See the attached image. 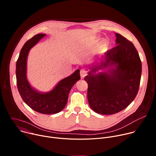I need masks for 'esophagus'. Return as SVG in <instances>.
Wrapping results in <instances>:
<instances>
[{"mask_svg":"<svg viewBox=\"0 0 156 156\" xmlns=\"http://www.w3.org/2000/svg\"><path fill=\"white\" fill-rule=\"evenodd\" d=\"M87 74V72L86 70H85L84 69H82L80 70V76L82 78H84L85 76H86Z\"/></svg>","mask_w":156,"mask_h":156,"instance_id":"obj_1","label":"esophagus"}]
</instances>
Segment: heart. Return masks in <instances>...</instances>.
Wrapping results in <instances>:
<instances>
[{"mask_svg":"<svg viewBox=\"0 0 156 156\" xmlns=\"http://www.w3.org/2000/svg\"><path fill=\"white\" fill-rule=\"evenodd\" d=\"M102 45H103V46H105V43L104 42L102 43Z\"/></svg>","mask_w":156,"mask_h":156,"instance_id":"heart-1","label":"heart"}]
</instances>
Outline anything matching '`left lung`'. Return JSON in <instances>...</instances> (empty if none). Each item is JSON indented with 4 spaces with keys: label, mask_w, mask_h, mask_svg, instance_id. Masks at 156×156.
<instances>
[{
    "label": "left lung",
    "mask_w": 156,
    "mask_h": 156,
    "mask_svg": "<svg viewBox=\"0 0 156 156\" xmlns=\"http://www.w3.org/2000/svg\"><path fill=\"white\" fill-rule=\"evenodd\" d=\"M117 46L105 53L104 62L91 68L84 77L87 100L95 112L111 115L127 107L136 98L140 84L141 61L133 44L115 33ZM111 67L107 73H95Z\"/></svg>",
    "instance_id": "obj_1"
}]
</instances>
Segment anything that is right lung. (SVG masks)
<instances>
[{
	"mask_svg": "<svg viewBox=\"0 0 156 156\" xmlns=\"http://www.w3.org/2000/svg\"><path fill=\"white\" fill-rule=\"evenodd\" d=\"M46 34H38L27 41L21 48L16 65L18 90L23 101L36 112L43 114H54L62 111L67 102L72 86L80 79V70L62 80L51 91L40 93L30 85L27 78V60L30 50Z\"/></svg>",
	"mask_w": 156,
	"mask_h": 156,
	"instance_id": "right-lung-1",
	"label": "right lung"
}]
</instances>
